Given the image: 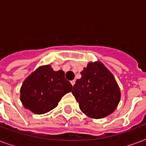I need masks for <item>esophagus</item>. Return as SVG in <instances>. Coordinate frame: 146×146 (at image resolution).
Returning a JSON list of instances; mask_svg holds the SVG:
<instances>
[{
  "label": "esophagus",
  "mask_w": 146,
  "mask_h": 146,
  "mask_svg": "<svg viewBox=\"0 0 146 146\" xmlns=\"http://www.w3.org/2000/svg\"><path fill=\"white\" fill-rule=\"evenodd\" d=\"M70 83H71L72 86H73L74 84H75V83H76V80H71V81H70Z\"/></svg>",
  "instance_id": "34e87169"
}]
</instances>
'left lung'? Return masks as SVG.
Here are the masks:
<instances>
[{
	"label": "left lung",
	"instance_id": "8db88e82",
	"mask_svg": "<svg viewBox=\"0 0 146 146\" xmlns=\"http://www.w3.org/2000/svg\"><path fill=\"white\" fill-rule=\"evenodd\" d=\"M72 93L87 116L101 119L116 110L120 91L114 76L101 62H89L80 72Z\"/></svg>",
	"mask_w": 146,
	"mask_h": 146
}]
</instances>
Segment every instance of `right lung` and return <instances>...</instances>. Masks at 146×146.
<instances>
[{"label":"right lung","mask_w":146,"mask_h":146,"mask_svg":"<svg viewBox=\"0 0 146 146\" xmlns=\"http://www.w3.org/2000/svg\"><path fill=\"white\" fill-rule=\"evenodd\" d=\"M72 88L62 70L54 71L50 65H46L37 68L24 80L20 99L24 107L32 113L44 114L56 107Z\"/></svg>","instance_id":"obj_1"}]
</instances>
